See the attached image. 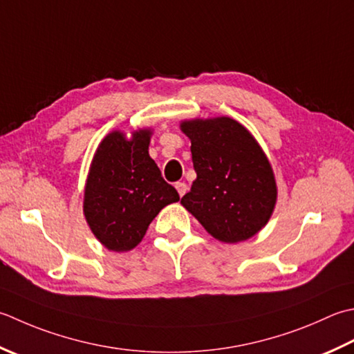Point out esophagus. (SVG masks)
I'll use <instances>...</instances> for the list:
<instances>
[{
  "mask_svg": "<svg viewBox=\"0 0 354 354\" xmlns=\"http://www.w3.org/2000/svg\"><path fill=\"white\" fill-rule=\"evenodd\" d=\"M175 187H176V190L179 193V196H184L187 193V184L185 183H176Z\"/></svg>",
  "mask_w": 354,
  "mask_h": 354,
  "instance_id": "34e87169",
  "label": "esophagus"
}]
</instances>
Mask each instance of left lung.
Listing matches in <instances>:
<instances>
[{
    "label": "left lung",
    "instance_id": "left-lung-1",
    "mask_svg": "<svg viewBox=\"0 0 354 354\" xmlns=\"http://www.w3.org/2000/svg\"><path fill=\"white\" fill-rule=\"evenodd\" d=\"M192 142L196 179L181 204L207 233L225 244L258 234L272 218L278 185L254 136L230 116L179 124Z\"/></svg>",
    "mask_w": 354,
    "mask_h": 354
}]
</instances>
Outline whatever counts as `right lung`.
<instances>
[{
  "instance_id": "obj_1",
  "label": "right lung",
  "mask_w": 354,
  "mask_h": 354,
  "mask_svg": "<svg viewBox=\"0 0 354 354\" xmlns=\"http://www.w3.org/2000/svg\"><path fill=\"white\" fill-rule=\"evenodd\" d=\"M151 135L150 127L130 136L110 131L90 162L82 212L95 238L110 252L133 250L156 214L179 201L149 155Z\"/></svg>"
}]
</instances>
